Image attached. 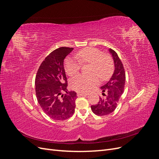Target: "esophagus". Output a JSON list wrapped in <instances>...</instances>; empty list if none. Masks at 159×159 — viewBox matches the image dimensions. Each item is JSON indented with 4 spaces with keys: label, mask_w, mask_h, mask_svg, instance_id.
<instances>
[{
    "label": "esophagus",
    "mask_w": 159,
    "mask_h": 159,
    "mask_svg": "<svg viewBox=\"0 0 159 159\" xmlns=\"http://www.w3.org/2000/svg\"><path fill=\"white\" fill-rule=\"evenodd\" d=\"M88 93H85V92H79L78 93V96H87L88 95Z\"/></svg>",
    "instance_id": "1"
}]
</instances>
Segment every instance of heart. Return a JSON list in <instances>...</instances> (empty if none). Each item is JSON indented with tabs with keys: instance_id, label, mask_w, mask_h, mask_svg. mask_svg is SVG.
I'll use <instances>...</instances> for the list:
<instances>
[{
	"instance_id": "heart-1",
	"label": "heart",
	"mask_w": 159,
	"mask_h": 159,
	"mask_svg": "<svg viewBox=\"0 0 159 159\" xmlns=\"http://www.w3.org/2000/svg\"><path fill=\"white\" fill-rule=\"evenodd\" d=\"M81 63H89V75L79 74L72 78L70 81L71 87L78 91L86 92L92 89L102 80H106L111 74L113 64L111 57L107 54H103L95 48H86L78 51L75 57H68L65 60L64 69L66 74L73 76L80 70Z\"/></svg>"
}]
</instances>
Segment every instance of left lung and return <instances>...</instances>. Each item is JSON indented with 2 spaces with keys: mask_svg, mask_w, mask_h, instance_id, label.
<instances>
[{
  "mask_svg": "<svg viewBox=\"0 0 159 159\" xmlns=\"http://www.w3.org/2000/svg\"><path fill=\"white\" fill-rule=\"evenodd\" d=\"M109 51L114 61L113 74L109 81L101 87L102 96L99 97L98 104L91 106L93 113L99 116H104L114 111L123 93L125 84V71L121 60L113 50L110 48Z\"/></svg>",
  "mask_w": 159,
  "mask_h": 159,
  "instance_id": "1",
  "label": "left lung"
}]
</instances>
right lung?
Here are the masks:
<instances>
[{"label": "right lung", "instance_id": "add662e5", "mask_svg": "<svg viewBox=\"0 0 159 159\" xmlns=\"http://www.w3.org/2000/svg\"><path fill=\"white\" fill-rule=\"evenodd\" d=\"M73 48L60 47L52 52L42 62L35 79L36 95L44 112L55 120H66L75 112L77 95L68 90L64 67L65 57ZM66 92V94L62 95Z\"/></svg>", "mask_w": 159, "mask_h": 159}]
</instances>
